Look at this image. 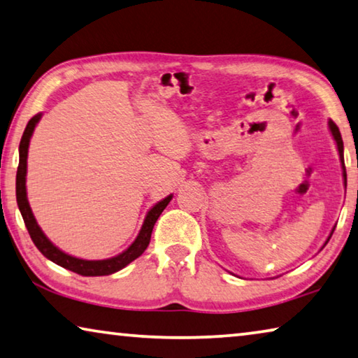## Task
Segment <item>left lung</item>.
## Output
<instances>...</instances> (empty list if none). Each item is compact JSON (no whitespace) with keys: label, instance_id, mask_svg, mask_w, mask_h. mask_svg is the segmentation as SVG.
<instances>
[{"label":"left lung","instance_id":"left-lung-1","mask_svg":"<svg viewBox=\"0 0 358 358\" xmlns=\"http://www.w3.org/2000/svg\"><path fill=\"white\" fill-rule=\"evenodd\" d=\"M328 126H330V130L333 134V138L336 140V145H338V151H339V157H341V162H343V170H344V183H348V177H345V167H344V145H343V138H341V132H339V129L336 124L333 121L328 122ZM334 231V229H333ZM331 237V236H330ZM330 241V239H328ZM327 241V242H328Z\"/></svg>","mask_w":358,"mask_h":358}]
</instances>
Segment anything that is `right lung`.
<instances>
[{
  "label": "right lung",
  "instance_id": "obj_1",
  "mask_svg": "<svg viewBox=\"0 0 358 358\" xmlns=\"http://www.w3.org/2000/svg\"><path fill=\"white\" fill-rule=\"evenodd\" d=\"M41 115L33 116L30 121H28L25 132L22 135L20 145H19V167H17V177H15V196H17V206L22 213V218L25 221V226L28 229V234H30L33 243H35L36 248L41 252L44 257L52 261V263L62 266L68 271L76 272L79 275H110L113 272L121 271L126 268L129 263H132L134 259H137L141 253L146 250L148 243L151 241V232L155 228L156 221L159 215L162 213V210L167 207V203L172 201V196H167L166 199L157 202L155 207H152L148 215H146L145 223L141 226V231L135 242L130 245L126 252L117 255L115 258L110 259H99V261H87V259H79L75 257H70V255L64 253L59 250L52 242H50L44 232L39 228L35 217H33L30 203L27 199V186H25V177H27V156H28V145H30V138L35 126L39 121Z\"/></svg>",
  "mask_w": 358,
  "mask_h": 358
}]
</instances>
